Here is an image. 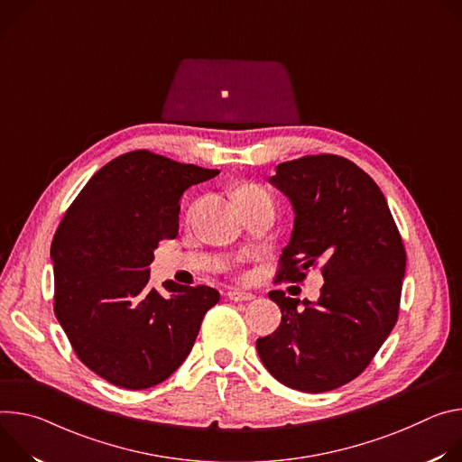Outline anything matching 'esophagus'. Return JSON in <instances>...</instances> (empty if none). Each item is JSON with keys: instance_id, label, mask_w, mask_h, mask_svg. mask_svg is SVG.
<instances>
[{"instance_id": "esophagus-1", "label": "esophagus", "mask_w": 462, "mask_h": 462, "mask_svg": "<svg viewBox=\"0 0 462 462\" xmlns=\"http://www.w3.org/2000/svg\"><path fill=\"white\" fill-rule=\"evenodd\" d=\"M227 297H229L231 300H235V302H244V300H253V299H254L253 293L242 291V290H231V291L227 293Z\"/></svg>"}]
</instances>
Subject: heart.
<instances>
[{
  "mask_svg": "<svg viewBox=\"0 0 462 462\" xmlns=\"http://www.w3.org/2000/svg\"><path fill=\"white\" fill-rule=\"evenodd\" d=\"M251 196H266L264 190L257 189V187H245L238 192V198H251ZM268 198V196H266Z\"/></svg>",
  "mask_w": 462,
  "mask_h": 462,
  "instance_id": "b5f03b06",
  "label": "heart"
}]
</instances>
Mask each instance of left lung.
Masks as SVG:
<instances>
[{"label": "left lung", "mask_w": 462, "mask_h": 462, "mask_svg": "<svg viewBox=\"0 0 462 462\" xmlns=\"http://www.w3.org/2000/svg\"><path fill=\"white\" fill-rule=\"evenodd\" d=\"M270 185L291 203L293 229L281 281H302L323 264L318 300L268 297L279 328L257 339L264 367L302 393L337 389L360 374L391 334L405 275V251L380 187L352 162L323 153L277 165Z\"/></svg>", "instance_id": "left-lung-1"}]
</instances>
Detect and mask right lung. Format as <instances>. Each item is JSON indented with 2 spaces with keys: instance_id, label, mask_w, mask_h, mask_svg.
Masks as SVG:
<instances>
[{
  "instance_id": "add662e5",
  "label": "right lung",
  "mask_w": 462,
  "mask_h": 462,
  "mask_svg": "<svg viewBox=\"0 0 462 462\" xmlns=\"http://www.w3.org/2000/svg\"><path fill=\"white\" fill-rule=\"evenodd\" d=\"M218 172L146 150L123 153L93 174L55 233L57 319L80 362L117 387L167 380L220 300L209 286H148L153 251L178 235L183 192Z\"/></svg>"
}]
</instances>
